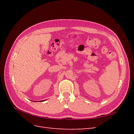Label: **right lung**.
<instances>
[{
	"instance_id": "right-lung-1",
	"label": "right lung",
	"mask_w": 134,
	"mask_h": 134,
	"mask_svg": "<svg viewBox=\"0 0 134 134\" xmlns=\"http://www.w3.org/2000/svg\"><path fill=\"white\" fill-rule=\"evenodd\" d=\"M44 100H41V102H42V101H44ZM35 102H36V101H35Z\"/></svg>"
}]
</instances>
